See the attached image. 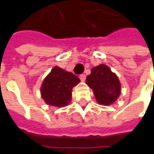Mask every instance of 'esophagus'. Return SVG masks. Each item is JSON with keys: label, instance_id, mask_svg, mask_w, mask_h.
Here are the masks:
<instances>
[{"label": "esophagus", "instance_id": "1", "mask_svg": "<svg viewBox=\"0 0 154 154\" xmlns=\"http://www.w3.org/2000/svg\"><path fill=\"white\" fill-rule=\"evenodd\" d=\"M79 77H80V79L82 82H84V81L86 80V75H85V74H81Z\"/></svg>", "mask_w": 154, "mask_h": 154}]
</instances>
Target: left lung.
I'll return each instance as SVG.
<instances>
[{
  "label": "left lung",
  "instance_id": "8db88e82",
  "mask_svg": "<svg viewBox=\"0 0 154 154\" xmlns=\"http://www.w3.org/2000/svg\"><path fill=\"white\" fill-rule=\"evenodd\" d=\"M86 83L92 89L96 100L100 105L110 106L121 93V86L117 75L105 64H100L91 70Z\"/></svg>",
  "mask_w": 154,
  "mask_h": 154
}]
</instances>
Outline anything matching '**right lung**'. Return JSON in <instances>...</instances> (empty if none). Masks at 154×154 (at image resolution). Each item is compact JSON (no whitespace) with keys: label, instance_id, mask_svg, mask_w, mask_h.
Listing matches in <instances>:
<instances>
[{"label":"right lung","instance_id":"1","mask_svg":"<svg viewBox=\"0 0 154 154\" xmlns=\"http://www.w3.org/2000/svg\"><path fill=\"white\" fill-rule=\"evenodd\" d=\"M80 79L70 72L54 67L44 79L40 87L44 102L53 106L64 107L72 100V91Z\"/></svg>","mask_w":154,"mask_h":154}]
</instances>
